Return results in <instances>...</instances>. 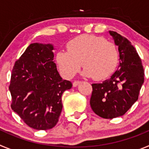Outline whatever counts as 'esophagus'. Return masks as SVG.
<instances>
[{
  "instance_id": "1",
  "label": "esophagus",
  "mask_w": 149,
  "mask_h": 149,
  "mask_svg": "<svg viewBox=\"0 0 149 149\" xmlns=\"http://www.w3.org/2000/svg\"><path fill=\"white\" fill-rule=\"evenodd\" d=\"M80 83H81V81H74V82H73V86H74V87H75V86H77V85L80 84Z\"/></svg>"
}]
</instances>
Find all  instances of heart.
<instances>
[{
	"mask_svg": "<svg viewBox=\"0 0 149 149\" xmlns=\"http://www.w3.org/2000/svg\"><path fill=\"white\" fill-rule=\"evenodd\" d=\"M56 60L60 72L67 78H72L83 65L84 74L96 81L108 77L115 71L119 61L116 46L101 36H80L67 45V51L60 50Z\"/></svg>",
	"mask_w": 149,
	"mask_h": 149,
	"instance_id": "b5f03b06",
	"label": "heart"
}]
</instances>
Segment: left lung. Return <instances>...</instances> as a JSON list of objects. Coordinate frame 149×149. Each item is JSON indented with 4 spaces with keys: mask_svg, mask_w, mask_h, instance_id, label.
Instances as JSON below:
<instances>
[{
    "mask_svg": "<svg viewBox=\"0 0 149 149\" xmlns=\"http://www.w3.org/2000/svg\"><path fill=\"white\" fill-rule=\"evenodd\" d=\"M119 47V65L109 79L93 84L90 106L95 113L104 119L123 116L138 99L144 82V69L136 49L118 33L109 31Z\"/></svg>",
    "mask_w": 149,
    "mask_h": 149,
    "instance_id": "1",
    "label": "left lung"
}]
</instances>
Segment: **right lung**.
I'll list each match as a JSON object with an SVG mask.
<instances>
[{
    "mask_svg": "<svg viewBox=\"0 0 149 149\" xmlns=\"http://www.w3.org/2000/svg\"><path fill=\"white\" fill-rule=\"evenodd\" d=\"M51 44L32 43L13 66L10 89L11 107L29 127L48 130L58 122L62 95L70 89L54 61Z\"/></svg>",
    "mask_w": 149,
    "mask_h": 149,
    "instance_id": "obj_1",
    "label": "right lung"
}]
</instances>
